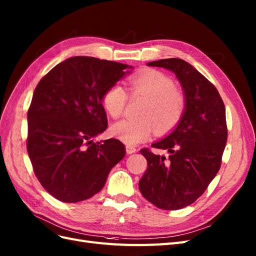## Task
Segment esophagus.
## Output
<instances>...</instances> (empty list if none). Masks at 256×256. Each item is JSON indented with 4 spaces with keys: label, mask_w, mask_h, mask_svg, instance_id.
<instances>
[{
    "label": "esophagus",
    "mask_w": 256,
    "mask_h": 256,
    "mask_svg": "<svg viewBox=\"0 0 256 256\" xmlns=\"http://www.w3.org/2000/svg\"><path fill=\"white\" fill-rule=\"evenodd\" d=\"M126 152L128 154H134L138 152V148L136 146H132V145H127L126 146Z\"/></svg>",
    "instance_id": "esophagus-1"
}]
</instances>
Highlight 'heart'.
Listing matches in <instances>:
<instances>
[{
    "mask_svg": "<svg viewBox=\"0 0 256 256\" xmlns=\"http://www.w3.org/2000/svg\"><path fill=\"white\" fill-rule=\"evenodd\" d=\"M132 96H142L146 102L140 109V118L122 120L111 127V134L127 145H136L147 140L154 129L158 134H168L179 125L186 98L174 89V82L156 70H144L129 77ZM128 102V94L120 84H112L102 96L104 109L112 118L120 116Z\"/></svg>",
    "mask_w": 256,
    "mask_h": 256,
    "instance_id": "obj_1",
    "label": "heart"
}]
</instances>
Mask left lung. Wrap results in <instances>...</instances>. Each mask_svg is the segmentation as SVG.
Segmentation results:
<instances>
[{"mask_svg": "<svg viewBox=\"0 0 256 256\" xmlns=\"http://www.w3.org/2000/svg\"><path fill=\"white\" fill-rule=\"evenodd\" d=\"M147 64L172 71L186 98L177 128L152 145L168 152V158L140 149L147 160L140 194L156 208L174 210L194 204L220 168L228 140L226 108L215 86L186 61L168 58Z\"/></svg>", "mask_w": 256, "mask_h": 256, "instance_id": "1", "label": "left lung"}]
</instances>
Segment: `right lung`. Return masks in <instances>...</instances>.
<instances>
[{"label":"right lung","mask_w":256,"mask_h":256,"mask_svg":"<svg viewBox=\"0 0 256 256\" xmlns=\"http://www.w3.org/2000/svg\"><path fill=\"white\" fill-rule=\"evenodd\" d=\"M127 68L76 56L52 68L34 89L26 147L37 179L56 199L75 204L93 197L125 156L120 140L92 138L108 127L102 96Z\"/></svg>","instance_id":"obj_1"}]
</instances>
